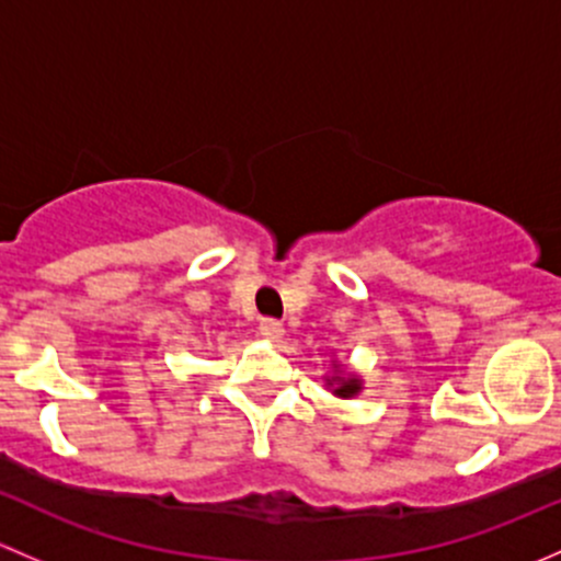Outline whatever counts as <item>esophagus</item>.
Segmentation results:
<instances>
[{"label": "esophagus", "instance_id": "esophagus-1", "mask_svg": "<svg viewBox=\"0 0 561 561\" xmlns=\"http://www.w3.org/2000/svg\"><path fill=\"white\" fill-rule=\"evenodd\" d=\"M259 334H262L264 340H270V343H278L283 337V323L275 319H262V323H259Z\"/></svg>", "mask_w": 561, "mask_h": 561}]
</instances>
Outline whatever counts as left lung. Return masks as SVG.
<instances>
[{
  "label": "left lung",
  "mask_w": 561,
  "mask_h": 561,
  "mask_svg": "<svg viewBox=\"0 0 561 561\" xmlns=\"http://www.w3.org/2000/svg\"><path fill=\"white\" fill-rule=\"evenodd\" d=\"M327 386H332L334 394L343 397V400H348V397L359 394L362 391V380L356 378V375H343V373H334L332 378H327Z\"/></svg>",
  "instance_id": "1"
}]
</instances>
